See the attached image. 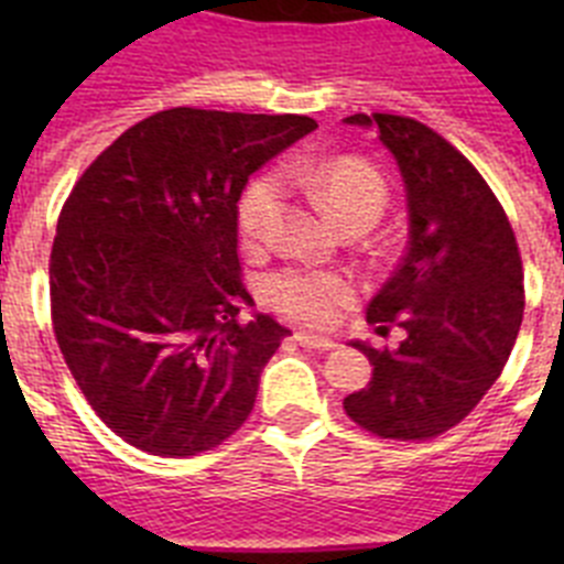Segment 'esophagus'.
<instances>
[{
	"label": "esophagus",
	"instance_id": "esophagus-1",
	"mask_svg": "<svg viewBox=\"0 0 564 564\" xmlns=\"http://www.w3.org/2000/svg\"><path fill=\"white\" fill-rule=\"evenodd\" d=\"M293 338H296L302 347H307V350H318V352L336 350V347H338V344L333 341L330 336H318V333H307V330H296V333H293Z\"/></svg>",
	"mask_w": 564,
	"mask_h": 564
}]
</instances>
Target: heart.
Here are the masks:
<instances>
[{
    "instance_id": "heart-1",
    "label": "heart",
    "mask_w": 564,
    "mask_h": 564,
    "mask_svg": "<svg viewBox=\"0 0 564 564\" xmlns=\"http://www.w3.org/2000/svg\"><path fill=\"white\" fill-rule=\"evenodd\" d=\"M282 177L305 186L316 197L333 220L341 223L352 217L376 220L387 203L383 177L361 158L333 154V158H296L282 166ZM279 197L276 174H259L239 194L237 200V234L246 246H262L268 237L273 206ZM265 302L282 316L302 325H330L341 307L356 299V282L341 271L288 265L273 271L262 285Z\"/></svg>"
}]
</instances>
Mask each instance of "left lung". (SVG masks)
I'll use <instances>...</instances> for the list:
<instances>
[{"label": "left lung", "instance_id": "left-lung-1", "mask_svg": "<svg viewBox=\"0 0 564 564\" xmlns=\"http://www.w3.org/2000/svg\"><path fill=\"white\" fill-rule=\"evenodd\" d=\"M376 127L401 169L410 246L367 305V322L403 327L395 350L352 347L372 381L344 398L361 430L390 441H430L475 410L500 378L525 311L522 259L500 200L443 134L403 115H350Z\"/></svg>", "mask_w": 564, "mask_h": 564}]
</instances>
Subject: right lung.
I'll list each match as a JSON object with an SVG mask.
<instances>
[{
	"label": "right lung",
	"instance_id": "obj_1",
	"mask_svg": "<svg viewBox=\"0 0 564 564\" xmlns=\"http://www.w3.org/2000/svg\"><path fill=\"white\" fill-rule=\"evenodd\" d=\"M307 115L174 107L84 169L50 251V316L78 390L118 437L161 457L220 446L246 423L288 327L251 302L237 200Z\"/></svg>",
	"mask_w": 564,
	"mask_h": 564
}]
</instances>
